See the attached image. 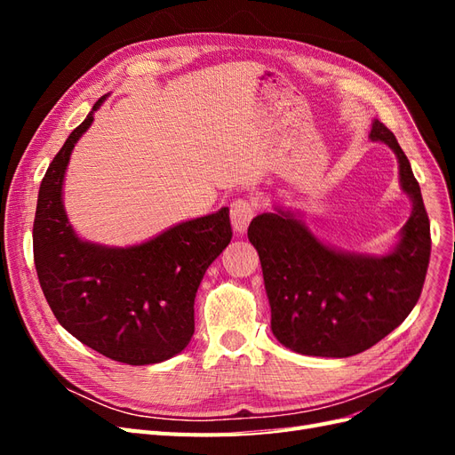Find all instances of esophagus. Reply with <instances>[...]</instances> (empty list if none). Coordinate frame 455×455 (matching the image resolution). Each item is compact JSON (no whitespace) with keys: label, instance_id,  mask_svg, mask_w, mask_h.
<instances>
[{"label":"esophagus","instance_id":"esophagus-1","mask_svg":"<svg viewBox=\"0 0 455 455\" xmlns=\"http://www.w3.org/2000/svg\"><path fill=\"white\" fill-rule=\"evenodd\" d=\"M256 204L249 199H237L231 204V226L237 233H244L254 218Z\"/></svg>","mask_w":455,"mask_h":455}]
</instances>
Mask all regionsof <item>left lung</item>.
Wrapping results in <instances>:
<instances>
[{"label":"left lung","instance_id":"obj_1","mask_svg":"<svg viewBox=\"0 0 455 455\" xmlns=\"http://www.w3.org/2000/svg\"><path fill=\"white\" fill-rule=\"evenodd\" d=\"M371 142L393 149L411 214L396 246L381 256L336 249L306 226L299 212L275 206L249 226L258 251L271 330L301 355L343 359L376 346L418 304L431 256L429 216L410 161L395 134L371 121Z\"/></svg>","mask_w":455,"mask_h":455}]
</instances>
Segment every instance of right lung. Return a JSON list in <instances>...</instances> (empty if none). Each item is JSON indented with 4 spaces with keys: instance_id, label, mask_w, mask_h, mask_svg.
Returning a JSON list of instances; mask_svg holds the SVG:
<instances>
[{
    "instance_id": "add662e5",
    "label": "right lung",
    "mask_w": 455,
    "mask_h": 455,
    "mask_svg": "<svg viewBox=\"0 0 455 455\" xmlns=\"http://www.w3.org/2000/svg\"><path fill=\"white\" fill-rule=\"evenodd\" d=\"M106 99L68 136L41 180L36 271L49 307L74 338L117 363L156 364L182 353L194 336L197 288L231 241L229 209L186 220L132 246L81 239L64 211V174Z\"/></svg>"
}]
</instances>
